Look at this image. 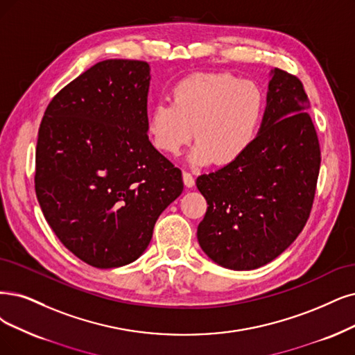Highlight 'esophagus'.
Wrapping results in <instances>:
<instances>
[{
  "label": "esophagus",
  "instance_id": "esophagus-1",
  "mask_svg": "<svg viewBox=\"0 0 355 355\" xmlns=\"http://www.w3.org/2000/svg\"><path fill=\"white\" fill-rule=\"evenodd\" d=\"M182 181H184L186 187L189 189L194 187V177L191 173H189V171H182Z\"/></svg>",
  "mask_w": 355,
  "mask_h": 355
}]
</instances>
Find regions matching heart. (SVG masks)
Segmentation results:
<instances>
[{"mask_svg": "<svg viewBox=\"0 0 355 355\" xmlns=\"http://www.w3.org/2000/svg\"><path fill=\"white\" fill-rule=\"evenodd\" d=\"M263 114L265 96L254 82L230 73H194L173 87L171 101L153 105L146 130L157 150L178 155L194 128L191 164L225 166L252 148Z\"/></svg>", "mask_w": 355, "mask_h": 355, "instance_id": "obj_1", "label": "heart"}]
</instances>
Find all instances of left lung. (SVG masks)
<instances>
[{"mask_svg":"<svg viewBox=\"0 0 355 355\" xmlns=\"http://www.w3.org/2000/svg\"><path fill=\"white\" fill-rule=\"evenodd\" d=\"M270 76L252 148L196 181L209 205L199 244L232 270L265 266L286 250L303 231L316 194L320 146L303 83L279 69Z\"/></svg>","mask_w":355,"mask_h":355,"instance_id":"left-lung-1","label":"left lung"}]
</instances>
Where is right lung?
<instances>
[{"label": "right lung", "instance_id": "obj_1", "mask_svg": "<svg viewBox=\"0 0 355 355\" xmlns=\"http://www.w3.org/2000/svg\"><path fill=\"white\" fill-rule=\"evenodd\" d=\"M149 85L146 61H101L52 98L39 127L37 202L60 241L99 269L141 256L184 187L149 141Z\"/></svg>", "mask_w": 355, "mask_h": 355}]
</instances>
